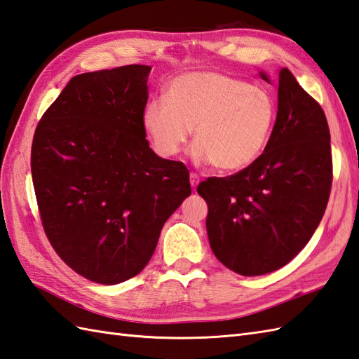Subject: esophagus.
I'll return each instance as SVG.
<instances>
[{
    "label": "esophagus",
    "instance_id": "1",
    "mask_svg": "<svg viewBox=\"0 0 359 359\" xmlns=\"http://www.w3.org/2000/svg\"><path fill=\"white\" fill-rule=\"evenodd\" d=\"M189 182H191V187H193V188L196 189L197 185H198V182H200V177L197 176L196 172H191V174H189Z\"/></svg>",
    "mask_w": 359,
    "mask_h": 359
}]
</instances>
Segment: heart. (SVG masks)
I'll list each match as a JSON object with an SVG mask.
<instances>
[{"mask_svg":"<svg viewBox=\"0 0 359 359\" xmlns=\"http://www.w3.org/2000/svg\"><path fill=\"white\" fill-rule=\"evenodd\" d=\"M277 121L269 90L214 72L174 78L165 97L149 101L142 123L157 154L177 156L193 135V156L222 171H237L264 151Z\"/></svg>","mask_w":359,"mask_h":359,"instance_id":"b5f03b06","label":"heart"}]
</instances>
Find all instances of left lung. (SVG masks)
I'll return each mask as SVG.
<instances>
[{
    "label": "left lung",
    "mask_w": 359,
    "mask_h": 359,
    "mask_svg": "<svg viewBox=\"0 0 359 359\" xmlns=\"http://www.w3.org/2000/svg\"><path fill=\"white\" fill-rule=\"evenodd\" d=\"M262 79L268 81L266 73ZM332 187L330 131L321 105L287 69L278 73V111L263 154L228 177L197 187L208 203L214 255L245 277L287 264L323 219Z\"/></svg>",
    "instance_id": "left-lung-1"
}]
</instances>
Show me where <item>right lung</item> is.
<instances>
[{"label":"right lung","instance_id":"right-lung-1","mask_svg":"<svg viewBox=\"0 0 359 359\" xmlns=\"http://www.w3.org/2000/svg\"><path fill=\"white\" fill-rule=\"evenodd\" d=\"M149 65L82 73L47 108L32 144L46 236L67 266L118 285L148 264L189 171L149 148L142 123Z\"/></svg>","mask_w":359,"mask_h":359}]
</instances>
